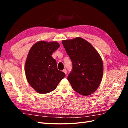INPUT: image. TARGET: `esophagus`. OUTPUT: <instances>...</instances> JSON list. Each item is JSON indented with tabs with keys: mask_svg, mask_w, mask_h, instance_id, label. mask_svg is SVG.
I'll return each mask as SVG.
<instances>
[{
	"mask_svg": "<svg viewBox=\"0 0 128 128\" xmlns=\"http://www.w3.org/2000/svg\"><path fill=\"white\" fill-rule=\"evenodd\" d=\"M64 74H65L66 75L67 74V70H66V69H64V70H63V71H62Z\"/></svg>",
	"mask_w": 128,
	"mask_h": 128,
	"instance_id": "esophagus-1",
	"label": "esophagus"
}]
</instances>
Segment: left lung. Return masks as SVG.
Returning <instances> with one entry per match:
<instances>
[{
    "label": "left lung",
    "instance_id": "8db88e82",
    "mask_svg": "<svg viewBox=\"0 0 128 128\" xmlns=\"http://www.w3.org/2000/svg\"><path fill=\"white\" fill-rule=\"evenodd\" d=\"M62 42L72 61V69L67 78L72 88L82 96L91 94L102 80L101 56L90 42L80 37Z\"/></svg>",
    "mask_w": 128,
    "mask_h": 128
}]
</instances>
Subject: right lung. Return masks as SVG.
Listing matches in <instances>:
<instances>
[{
	"mask_svg": "<svg viewBox=\"0 0 128 128\" xmlns=\"http://www.w3.org/2000/svg\"><path fill=\"white\" fill-rule=\"evenodd\" d=\"M60 47L56 42L39 41L30 48L25 63L28 83L36 92L48 94L56 88L65 74L58 70L52 53Z\"/></svg>",
	"mask_w": 128,
	"mask_h": 128,
	"instance_id": "add662e5",
	"label": "right lung"
}]
</instances>
